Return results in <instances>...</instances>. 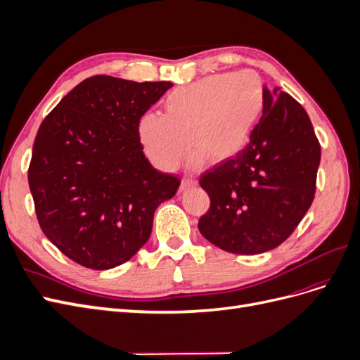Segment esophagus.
<instances>
[{
	"label": "esophagus",
	"instance_id": "esophagus-1",
	"mask_svg": "<svg viewBox=\"0 0 360 360\" xmlns=\"http://www.w3.org/2000/svg\"><path fill=\"white\" fill-rule=\"evenodd\" d=\"M192 186H195V180H192V179H183L181 184H180V191H186V189H189Z\"/></svg>",
	"mask_w": 360,
	"mask_h": 360
}]
</instances>
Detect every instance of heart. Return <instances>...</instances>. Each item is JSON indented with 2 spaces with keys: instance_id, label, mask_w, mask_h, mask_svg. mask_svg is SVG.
<instances>
[{
  "instance_id": "b5f03b06",
  "label": "heart",
  "mask_w": 360,
  "mask_h": 360,
  "mask_svg": "<svg viewBox=\"0 0 360 360\" xmlns=\"http://www.w3.org/2000/svg\"><path fill=\"white\" fill-rule=\"evenodd\" d=\"M263 110L264 85L255 72L212 75L169 93L165 114L141 118L139 139L162 171L176 169L192 141L197 150L188 167L198 169L207 158L219 163L242 153Z\"/></svg>"
}]
</instances>
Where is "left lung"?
Instances as JSON below:
<instances>
[{
  "mask_svg": "<svg viewBox=\"0 0 360 360\" xmlns=\"http://www.w3.org/2000/svg\"><path fill=\"white\" fill-rule=\"evenodd\" d=\"M321 148L292 97L264 85V110L242 153L200 179L210 209L200 233L226 252L255 255L287 240L312 204Z\"/></svg>",
  "mask_w": 360,
  "mask_h": 360,
  "instance_id": "1",
  "label": "left lung"
}]
</instances>
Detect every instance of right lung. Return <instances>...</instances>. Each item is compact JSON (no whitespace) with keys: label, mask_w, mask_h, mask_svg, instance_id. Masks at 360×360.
Wrapping results in <instances>:
<instances>
[{"label":"right lung","mask_w":360,"mask_h":360,"mask_svg":"<svg viewBox=\"0 0 360 360\" xmlns=\"http://www.w3.org/2000/svg\"><path fill=\"white\" fill-rule=\"evenodd\" d=\"M172 84L93 76L43 120L28 169L41 231L84 267L108 270L143 248L180 180L151 167L139 120Z\"/></svg>","instance_id":"obj_1"}]
</instances>
